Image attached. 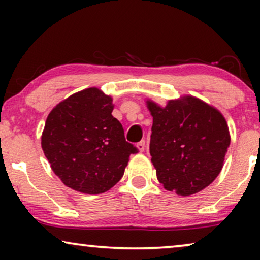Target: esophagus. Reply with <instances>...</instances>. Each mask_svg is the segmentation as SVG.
I'll return each instance as SVG.
<instances>
[{
	"label": "esophagus",
	"instance_id": "esophagus-1",
	"mask_svg": "<svg viewBox=\"0 0 260 260\" xmlns=\"http://www.w3.org/2000/svg\"><path fill=\"white\" fill-rule=\"evenodd\" d=\"M136 147H137V149H138V150H140L141 152L144 151V149H145V141L143 140V141L138 142V143L136 144Z\"/></svg>",
	"mask_w": 260,
	"mask_h": 260
}]
</instances>
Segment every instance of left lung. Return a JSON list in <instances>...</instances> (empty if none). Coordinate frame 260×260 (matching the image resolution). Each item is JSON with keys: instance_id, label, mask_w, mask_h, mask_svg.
Returning a JSON list of instances; mask_svg holds the SVG:
<instances>
[{"instance_id": "obj_1", "label": "left lung", "mask_w": 260, "mask_h": 260, "mask_svg": "<svg viewBox=\"0 0 260 260\" xmlns=\"http://www.w3.org/2000/svg\"><path fill=\"white\" fill-rule=\"evenodd\" d=\"M147 105L152 116L151 162L159 182L182 197L209 186L231 143L221 112L191 95L169 101L165 108L151 101Z\"/></svg>"}]
</instances>
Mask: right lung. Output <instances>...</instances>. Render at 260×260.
Listing matches in <instances>:
<instances>
[{
	"label": "right lung",
	"instance_id": "add662e5",
	"mask_svg": "<svg viewBox=\"0 0 260 260\" xmlns=\"http://www.w3.org/2000/svg\"><path fill=\"white\" fill-rule=\"evenodd\" d=\"M112 98L95 87L59 103L46 119L41 147L63 184L85 194H101L122 179L131 154L112 116Z\"/></svg>",
	"mask_w": 260,
	"mask_h": 260
}]
</instances>
